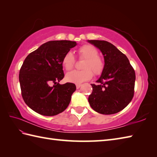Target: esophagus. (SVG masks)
Masks as SVG:
<instances>
[{
	"mask_svg": "<svg viewBox=\"0 0 157 157\" xmlns=\"http://www.w3.org/2000/svg\"><path fill=\"white\" fill-rule=\"evenodd\" d=\"M81 84H76V88L77 89H79V88H80L81 87Z\"/></svg>",
	"mask_w": 157,
	"mask_h": 157,
	"instance_id": "esophagus-1",
	"label": "esophagus"
}]
</instances>
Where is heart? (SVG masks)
Masks as SVG:
<instances>
[{
	"mask_svg": "<svg viewBox=\"0 0 157 157\" xmlns=\"http://www.w3.org/2000/svg\"><path fill=\"white\" fill-rule=\"evenodd\" d=\"M78 53L80 58L85 59L82 64L84 69L78 71L74 70L66 75V80L74 84H81L85 81L90 79L94 75H101L104 69V62L98 56V51L94 46L85 44L78 49ZM62 65L67 71L71 70L74 65L75 59L71 52L65 53L62 59Z\"/></svg>",
	"mask_w": 157,
	"mask_h": 157,
	"instance_id": "heart-1",
	"label": "heart"
}]
</instances>
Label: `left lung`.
Here are the masks:
<instances>
[{"mask_svg": "<svg viewBox=\"0 0 157 157\" xmlns=\"http://www.w3.org/2000/svg\"><path fill=\"white\" fill-rule=\"evenodd\" d=\"M101 51L105 66L101 75L92 84L88 102L93 110L103 115L121 111L131 102L134 94L136 74L128 57L111 43L88 40Z\"/></svg>", "mask_w": 157, "mask_h": 157, "instance_id": "obj_1", "label": "left lung"}]
</instances>
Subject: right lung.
<instances>
[{"mask_svg":"<svg viewBox=\"0 0 157 157\" xmlns=\"http://www.w3.org/2000/svg\"><path fill=\"white\" fill-rule=\"evenodd\" d=\"M78 44L70 40H53L42 44L28 55L20 69L19 79L23 101L42 115L54 116L64 111L76 86L60 84L64 78L62 59ZM52 83L55 85L51 86Z\"/></svg>","mask_w":157,"mask_h":157,"instance_id":"1","label":"right lung"}]
</instances>
